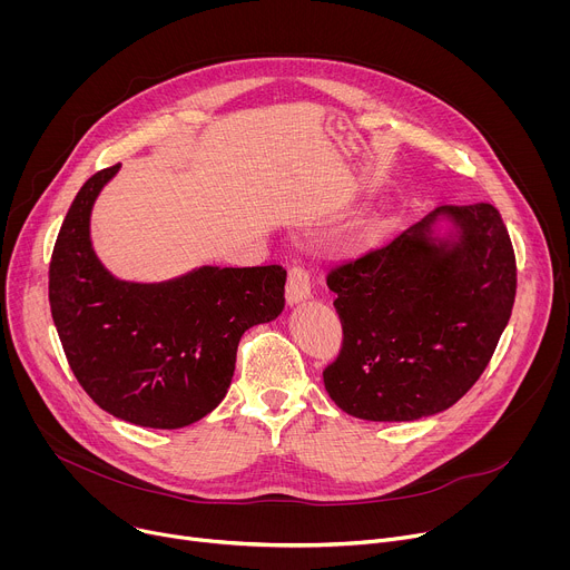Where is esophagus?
<instances>
[{
    "label": "esophagus",
    "instance_id": "34e87169",
    "mask_svg": "<svg viewBox=\"0 0 570 570\" xmlns=\"http://www.w3.org/2000/svg\"><path fill=\"white\" fill-rule=\"evenodd\" d=\"M306 297H311V275L302 266H293L288 271V282H286V302L297 304Z\"/></svg>",
    "mask_w": 570,
    "mask_h": 570
}]
</instances>
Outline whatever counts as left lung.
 <instances>
[{
    "instance_id": "obj_1",
    "label": "left lung",
    "mask_w": 570,
    "mask_h": 570,
    "mask_svg": "<svg viewBox=\"0 0 570 570\" xmlns=\"http://www.w3.org/2000/svg\"><path fill=\"white\" fill-rule=\"evenodd\" d=\"M440 213L463 229L451 252L425 236ZM327 286L343 343L324 387L354 417L411 422L446 411L490 365L514 306L517 257L494 205H444L332 268Z\"/></svg>"
}]
</instances>
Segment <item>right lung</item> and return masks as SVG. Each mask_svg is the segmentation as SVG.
Returning <instances> with one entry per match:
<instances>
[{"mask_svg":"<svg viewBox=\"0 0 570 570\" xmlns=\"http://www.w3.org/2000/svg\"><path fill=\"white\" fill-rule=\"evenodd\" d=\"M119 165L76 194L49 262V304L67 363L124 422L183 429L223 401L240 336L284 308L277 264L212 268L167 284L115 279L90 246V212Z\"/></svg>","mask_w":570,"mask_h":570,"instance_id":"1","label":"right lung"}]
</instances>
